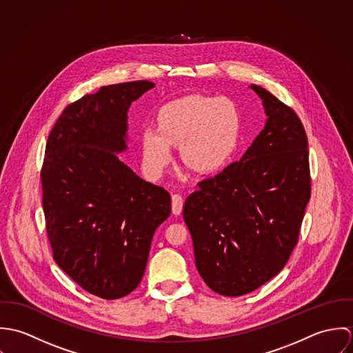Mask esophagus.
<instances>
[{
  "instance_id": "obj_1",
  "label": "esophagus",
  "mask_w": 353,
  "mask_h": 353,
  "mask_svg": "<svg viewBox=\"0 0 353 353\" xmlns=\"http://www.w3.org/2000/svg\"><path fill=\"white\" fill-rule=\"evenodd\" d=\"M172 203V213L174 214H181L182 208H183V197L181 194H174L171 199Z\"/></svg>"
}]
</instances>
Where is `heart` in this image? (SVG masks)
<instances>
[{
	"mask_svg": "<svg viewBox=\"0 0 353 353\" xmlns=\"http://www.w3.org/2000/svg\"><path fill=\"white\" fill-rule=\"evenodd\" d=\"M157 123L141 134L144 167L153 178L171 164V145H179L182 160L201 174L223 168L236 148L241 118L228 99L192 95L161 107Z\"/></svg>",
	"mask_w": 353,
	"mask_h": 353,
	"instance_id": "obj_1",
	"label": "heart"
}]
</instances>
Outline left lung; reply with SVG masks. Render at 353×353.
<instances>
[{
    "mask_svg": "<svg viewBox=\"0 0 353 353\" xmlns=\"http://www.w3.org/2000/svg\"><path fill=\"white\" fill-rule=\"evenodd\" d=\"M265 128L239 161L199 183L183 205L205 284L242 296L287 263L311 194L307 136L296 112L265 88Z\"/></svg>",
    "mask_w": 353,
    "mask_h": 353,
    "instance_id": "left-lung-1",
    "label": "left lung"
}]
</instances>
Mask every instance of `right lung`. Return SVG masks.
Returning a JSON list of instances; mask_svg holds the SVG:
<instances>
[{
  "label": "right lung",
  "mask_w": 353,
  "mask_h": 353,
  "mask_svg": "<svg viewBox=\"0 0 353 353\" xmlns=\"http://www.w3.org/2000/svg\"><path fill=\"white\" fill-rule=\"evenodd\" d=\"M154 87H101L69 104L46 144L41 172L46 230L57 265L101 299L140 284L156 228L171 213L167 190L118 159L128 150L130 104Z\"/></svg>",
  "instance_id": "add662e5"
}]
</instances>
